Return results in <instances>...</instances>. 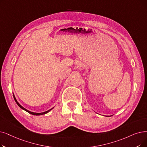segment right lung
Returning <instances> with one entry per match:
<instances>
[{
  "label": "right lung",
  "instance_id": "1",
  "mask_svg": "<svg viewBox=\"0 0 147 147\" xmlns=\"http://www.w3.org/2000/svg\"><path fill=\"white\" fill-rule=\"evenodd\" d=\"M13 96H14V100L16 101V103L17 104V105L20 107L21 109H23L24 111H26V112H28V113H30V114H32V115H44V114H46V113H48L49 112H50L51 110H52V109H53V108H52V109H50V110H49V111H46V112H41V113H35V112H30V111H28V110H27V109H25L24 107H23L22 105H20V104L18 103V102L17 101V100H16V97H15V96H14V95H13Z\"/></svg>",
  "mask_w": 147,
  "mask_h": 147
}]
</instances>
